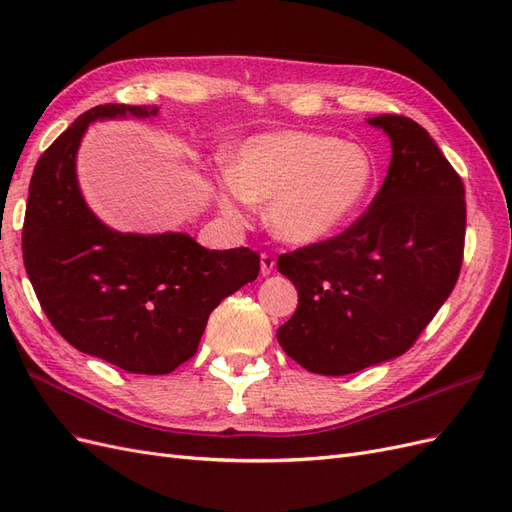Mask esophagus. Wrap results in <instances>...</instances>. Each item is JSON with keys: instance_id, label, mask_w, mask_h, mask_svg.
Here are the masks:
<instances>
[{"instance_id": "34e87169", "label": "esophagus", "mask_w": 512, "mask_h": 512, "mask_svg": "<svg viewBox=\"0 0 512 512\" xmlns=\"http://www.w3.org/2000/svg\"><path fill=\"white\" fill-rule=\"evenodd\" d=\"M275 269V258L271 254H262L260 256V273L262 275H271Z\"/></svg>"}]
</instances>
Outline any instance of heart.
Masks as SVG:
<instances>
[{"instance_id":"b5f03b06","label":"heart","mask_w":512,"mask_h":512,"mask_svg":"<svg viewBox=\"0 0 512 512\" xmlns=\"http://www.w3.org/2000/svg\"><path fill=\"white\" fill-rule=\"evenodd\" d=\"M374 181V156L361 143L301 130L267 132L230 151L218 200L232 215L269 203L267 222L275 237L312 245L363 207Z\"/></svg>"}]
</instances>
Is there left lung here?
Wrapping results in <instances>:
<instances>
[{"label": "left lung", "instance_id": "1", "mask_svg": "<svg viewBox=\"0 0 512 512\" xmlns=\"http://www.w3.org/2000/svg\"><path fill=\"white\" fill-rule=\"evenodd\" d=\"M391 138L389 173L342 235L277 258L299 292L277 329L290 359L312 374L346 376L397 359L453 292L466 237V192L416 121L367 119Z\"/></svg>", "mask_w": 512, "mask_h": 512}]
</instances>
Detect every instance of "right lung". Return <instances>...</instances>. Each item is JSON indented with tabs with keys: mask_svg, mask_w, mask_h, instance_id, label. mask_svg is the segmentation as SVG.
I'll list each match as a JSON object with an SVG mask.
<instances>
[{
	"mask_svg": "<svg viewBox=\"0 0 512 512\" xmlns=\"http://www.w3.org/2000/svg\"><path fill=\"white\" fill-rule=\"evenodd\" d=\"M158 106L104 104L46 149L32 175L23 262L57 333L130 374H170L196 354L209 314L260 271L247 247L207 250L185 232L136 235L108 228L76 179L89 123L156 117Z\"/></svg>",
	"mask_w": 512,
	"mask_h": 512,
	"instance_id": "right-lung-1",
	"label": "right lung"
}]
</instances>
